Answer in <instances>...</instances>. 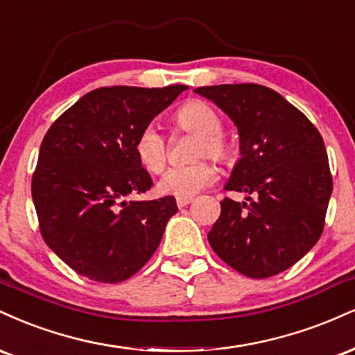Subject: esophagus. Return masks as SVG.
<instances>
[{"mask_svg":"<svg viewBox=\"0 0 355 355\" xmlns=\"http://www.w3.org/2000/svg\"><path fill=\"white\" fill-rule=\"evenodd\" d=\"M193 196H182V198H176V204H178V207H184V206H187V204H191L193 202Z\"/></svg>","mask_w":355,"mask_h":355,"instance_id":"obj_1","label":"esophagus"}]
</instances>
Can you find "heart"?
<instances>
[{
  "label": "heart",
  "mask_w": 355,
  "mask_h": 355,
  "mask_svg": "<svg viewBox=\"0 0 355 355\" xmlns=\"http://www.w3.org/2000/svg\"><path fill=\"white\" fill-rule=\"evenodd\" d=\"M174 129L198 136L193 157L209 156L219 162L234 159L236 148L232 139L223 131V118L214 107L199 99H189L174 111ZM135 153L141 166L149 173L157 174L166 168L169 144L157 128L146 126L136 137ZM216 168L209 159H198L186 166H174L162 174L157 191L166 196H194L214 181Z\"/></svg>",
  "instance_id": "b5f03b06"
}]
</instances>
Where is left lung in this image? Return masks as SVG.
<instances>
[{
  "mask_svg": "<svg viewBox=\"0 0 355 355\" xmlns=\"http://www.w3.org/2000/svg\"><path fill=\"white\" fill-rule=\"evenodd\" d=\"M236 123L241 157L207 234L218 256L252 279L293 268L314 248L326 224L332 174L318 128L268 86L241 83L196 87Z\"/></svg>",
  "mask_w": 355,
  "mask_h": 355,
  "instance_id": "left-lung-1",
  "label": "left lung"
}]
</instances>
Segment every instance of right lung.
<instances>
[{"label":"right lung","instance_id":"1","mask_svg":"<svg viewBox=\"0 0 355 355\" xmlns=\"http://www.w3.org/2000/svg\"><path fill=\"white\" fill-rule=\"evenodd\" d=\"M186 89L98 87L44 135L31 181L40 232L79 276L123 282L156 252L178 206L173 196L126 201L153 186L135 143L141 129Z\"/></svg>","mask_w":355,"mask_h":355}]
</instances>
